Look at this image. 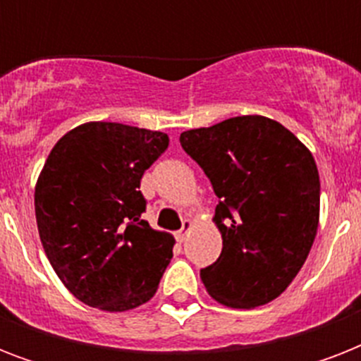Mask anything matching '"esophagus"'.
<instances>
[{
  "label": "esophagus",
  "instance_id": "34e87169",
  "mask_svg": "<svg viewBox=\"0 0 361 361\" xmlns=\"http://www.w3.org/2000/svg\"><path fill=\"white\" fill-rule=\"evenodd\" d=\"M191 226H192L191 221H189V219L183 221V225H181L180 231L176 232V240H178V241H185L187 234H189V231H191Z\"/></svg>",
  "mask_w": 361,
  "mask_h": 361
}]
</instances>
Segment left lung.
I'll return each mask as SVG.
<instances>
[{
	"instance_id": "left-lung-1",
	"label": "left lung",
	"mask_w": 361,
	"mask_h": 361,
	"mask_svg": "<svg viewBox=\"0 0 361 361\" xmlns=\"http://www.w3.org/2000/svg\"><path fill=\"white\" fill-rule=\"evenodd\" d=\"M180 144L219 197L223 251L200 269L228 307L268 303L302 269L319 228L320 180L307 147L277 121L238 116L181 133Z\"/></svg>"
}]
</instances>
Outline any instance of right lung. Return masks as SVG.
Returning <instances> with one entry per match:
<instances>
[{
	"instance_id": "1",
	"label": "right lung",
	"mask_w": 361,
	"mask_h": 361,
	"mask_svg": "<svg viewBox=\"0 0 361 361\" xmlns=\"http://www.w3.org/2000/svg\"><path fill=\"white\" fill-rule=\"evenodd\" d=\"M169 136L90 121L61 136L35 187L41 243L73 296L103 311H129L157 292L174 238L142 219L140 180Z\"/></svg>"
}]
</instances>
